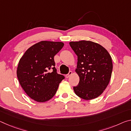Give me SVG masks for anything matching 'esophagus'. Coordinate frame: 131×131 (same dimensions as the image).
Returning <instances> with one entry per match:
<instances>
[{
  "label": "esophagus",
  "instance_id": "esophagus-1",
  "mask_svg": "<svg viewBox=\"0 0 131 131\" xmlns=\"http://www.w3.org/2000/svg\"><path fill=\"white\" fill-rule=\"evenodd\" d=\"M72 71H69V73L67 74H66V75H65V77H66V78H69V77L70 75H72Z\"/></svg>",
  "mask_w": 131,
  "mask_h": 131
}]
</instances>
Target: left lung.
<instances>
[{"label": "left lung", "instance_id": "left-lung-1", "mask_svg": "<svg viewBox=\"0 0 131 131\" xmlns=\"http://www.w3.org/2000/svg\"><path fill=\"white\" fill-rule=\"evenodd\" d=\"M69 45L78 56L75 72L80 80L73 87L74 93L86 100L97 98L110 80L113 71L110 54L99 43L90 41H71Z\"/></svg>", "mask_w": 131, "mask_h": 131}]
</instances>
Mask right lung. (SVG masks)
Masks as SVG:
<instances>
[{"mask_svg":"<svg viewBox=\"0 0 131 131\" xmlns=\"http://www.w3.org/2000/svg\"><path fill=\"white\" fill-rule=\"evenodd\" d=\"M62 42L41 41L27 50L20 58L17 76L31 99L43 103L54 96L65 77L57 73L53 57L63 48ZM53 69L52 72L49 70Z\"/></svg>","mask_w":131,"mask_h":131,"instance_id":"right-lung-1","label":"right lung"}]
</instances>
